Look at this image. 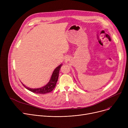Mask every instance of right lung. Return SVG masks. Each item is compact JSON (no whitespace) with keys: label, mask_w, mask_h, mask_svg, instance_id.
Listing matches in <instances>:
<instances>
[{"label":"right lung","mask_w":128,"mask_h":128,"mask_svg":"<svg viewBox=\"0 0 128 128\" xmlns=\"http://www.w3.org/2000/svg\"><path fill=\"white\" fill-rule=\"evenodd\" d=\"M61 65L62 64L59 65L55 69V70L53 72V74L49 82L45 86L42 87V88H38V89H30L28 88V87H26L24 85V86L27 89H28L31 92L35 93L45 94V93H49L51 92L54 89L55 86H56V84L57 82L58 77L59 71H60V67H61Z\"/></svg>","instance_id":"obj_1"}]
</instances>
